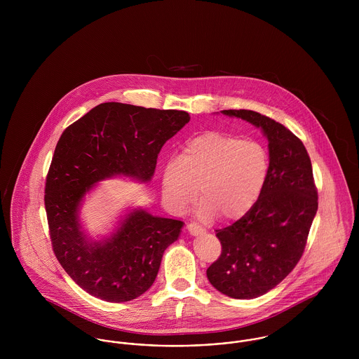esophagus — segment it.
Returning <instances> with one entry per match:
<instances>
[{
	"mask_svg": "<svg viewBox=\"0 0 359 359\" xmlns=\"http://www.w3.org/2000/svg\"><path fill=\"white\" fill-rule=\"evenodd\" d=\"M187 229H188V232H189L192 236H199V235L205 233V229H203L202 226H199L198 224H195V222L188 224V225H187Z\"/></svg>",
	"mask_w": 359,
	"mask_h": 359,
	"instance_id": "1",
	"label": "esophagus"
}]
</instances>
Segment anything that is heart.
<instances>
[{"label": "heart", "instance_id": "b5f03b06", "mask_svg": "<svg viewBox=\"0 0 359 359\" xmlns=\"http://www.w3.org/2000/svg\"><path fill=\"white\" fill-rule=\"evenodd\" d=\"M269 154L255 140L208 131L189 140L180 157L170 158L161 172L165 202L185 210L199 195L201 214H221L233 221L256 205L269 177Z\"/></svg>", "mask_w": 359, "mask_h": 359}]
</instances>
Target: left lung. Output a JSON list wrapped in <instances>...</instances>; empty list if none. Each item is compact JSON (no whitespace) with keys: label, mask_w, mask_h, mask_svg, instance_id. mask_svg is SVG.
Segmentation results:
<instances>
[{"label":"left lung","mask_w":359,"mask_h":359,"mask_svg":"<svg viewBox=\"0 0 359 359\" xmlns=\"http://www.w3.org/2000/svg\"><path fill=\"white\" fill-rule=\"evenodd\" d=\"M221 113L253 124L268 141L266 185L245 217L215 231L222 252L205 272L222 294L250 300L279 285L300 261L318 194L307 149L290 130L253 110Z\"/></svg>","instance_id":"8db88e82"}]
</instances>
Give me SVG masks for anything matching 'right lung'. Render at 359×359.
Masks as SVG:
<instances>
[{"instance_id":"obj_1","label":"right lung","mask_w":359,"mask_h":359,"mask_svg":"<svg viewBox=\"0 0 359 359\" xmlns=\"http://www.w3.org/2000/svg\"><path fill=\"white\" fill-rule=\"evenodd\" d=\"M189 120L182 110L104 102L60 135L44 198L52 248L67 275L91 296L124 303L144 294L184 222L130 207L95 239L80 215L86 196L114 177L149 182L160 149Z\"/></svg>"}]
</instances>
